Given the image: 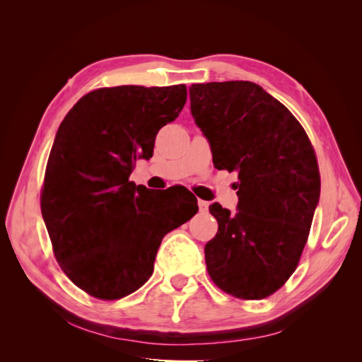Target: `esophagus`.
Segmentation results:
<instances>
[{
  "mask_svg": "<svg viewBox=\"0 0 362 362\" xmlns=\"http://www.w3.org/2000/svg\"><path fill=\"white\" fill-rule=\"evenodd\" d=\"M198 205H199V210H201L202 213H205V211H208V206H210V202L199 199V201H198Z\"/></svg>",
  "mask_w": 362,
  "mask_h": 362,
  "instance_id": "34e87169",
  "label": "esophagus"
}]
</instances>
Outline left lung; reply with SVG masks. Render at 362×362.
<instances>
[{"label": "left lung", "mask_w": 362, "mask_h": 362, "mask_svg": "<svg viewBox=\"0 0 362 362\" xmlns=\"http://www.w3.org/2000/svg\"><path fill=\"white\" fill-rule=\"evenodd\" d=\"M190 112L218 170L237 172L231 213L210 205L218 229L205 262L218 288L262 299L298 266L320 198L311 141L288 108L250 81L193 84Z\"/></svg>", "instance_id": "8db88e82"}]
</instances>
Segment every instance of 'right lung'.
<instances>
[{
  "label": "right lung",
  "mask_w": 362,
  "mask_h": 362,
  "mask_svg": "<svg viewBox=\"0 0 362 362\" xmlns=\"http://www.w3.org/2000/svg\"><path fill=\"white\" fill-rule=\"evenodd\" d=\"M185 100L184 84L105 87L84 95L57 129L42 216L62 270L93 298L115 300L139 290L154 272L163 237L198 213L190 192L152 193L128 180Z\"/></svg>",
  "instance_id": "obj_1"
}]
</instances>
